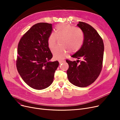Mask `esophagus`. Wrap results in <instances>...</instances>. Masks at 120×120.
Wrapping results in <instances>:
<instances>
[{
	"instance_id": "obj_1",
	"label": "esophagus",
	"mask_w": 120,
	"mask_h": 120,
	"mask_svg": "<svg viewBox=\"0 0 120 120\" xmlns=\"http://www.w3.org/2000/svg\"><path fill=\"white\" fill-rule=\"evenodd\" d=\"M59 61V64H62V63H63V62H64L65 61V60H59L58 61Z\"/></svg>"
}]
</instances>
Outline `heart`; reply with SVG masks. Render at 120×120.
<instances>
[{"mask_svg": "<svg viewBox=\"0 0 120 120\" xmlns=\"http://www.w3.org/2000/svg\"><path fill=\"white\" fill-rule=\"evenodd\" d=\"M63 39L62 46L56 47L52 50L54 58L61 59L64 58L71 51L75 52L82 46L84 34L82 30L68 24L59 25L56 27L55 33H50L48 38V44L50 49L54 48L57 38Z\"/></svg>", "mask_w": 120, "mask_h": 120, "instance_id": "1", "label": "heart"}]
</instances>
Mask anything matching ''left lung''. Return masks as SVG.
Returning <instances> with one entry per match:
<instances>
[{
    "label": "left lung",
    "instance_id": "1",
    "mask_svg": "<svg viewBox=\"0 0 120 120\" xmlns=\"http://www.w3.org/2000/svg\"><path fill=\"white\" fill-rule=\"evenodd\" d=\"M77 26L83 31L84 42L71 57L82 61L78 64L77 61L67 60L69 65L67 73L72 84L83 87L93 83L99 76L102 68L104 45L102 38L90 25L79 22Z\"/></svg>",
    "mask_w": 120,
    "mask_h": 120
}]
</instances>
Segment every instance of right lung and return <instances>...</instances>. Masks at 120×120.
Segmentation results:
<instances>
[{
    "label": "right lung",
    "mask_w": 120,
    "mask_h": 120,
    "mask_svg": "<svg viewBox=\"0 0 120 120\" xmlns=\"http://www.w3.org/2000/svg\"><path fill=\"white\" fill-rule=\"evenodd\" d=\"M52 30V24H36L23 35L18 45V72L25 82L35 90L45 89L52 84L59 66L58 61H50L52 54L48 38Z\"/></svg>",
    "instance_id": "1"
}]
</instances>
